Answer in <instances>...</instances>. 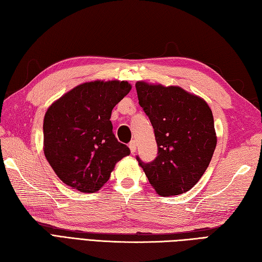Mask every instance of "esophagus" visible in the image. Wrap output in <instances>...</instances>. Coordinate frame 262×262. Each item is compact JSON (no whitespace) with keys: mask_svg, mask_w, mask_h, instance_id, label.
<instances>
[{"mask_svg":"<svg viewBox=\"0 0 262 262\" xmlns=\"http://www.w3.org/2000/svg\"><path fill=\"white\" fill-rule=\"evenodd\" d=\"M128 146H129V149H130L132 154H134L136 152V142L135 141H132Z\"/></svg>","mask_w":262,"mask_h":262,"instance_id":"34e87169","label":"esophagus"}]
</instances>
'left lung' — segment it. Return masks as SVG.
I'll return each instance as SVG.
<instances>
[{"mask_svg":"<svg viewBox=\"0 0 262 262\" xmlns=\"http://www.w3.org/2000/svg\"><path fill=\"white\" fill-rule=\"evenodd\" d=\"M138 103L149 118L158 157L145 163L136 158L161 196H176L196 185L216 147L213 113L204 99L180 86L136 83Z\"/></svg>","mask_w":262,"mask_h":262,"instance_id":"obj_1","label":"left lung"}]
</instances>
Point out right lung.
<instances>
[{
  "label": "right lung",
  "instance_id": "1",
  "mask_svg": "<svg viewBox=\"0 0 262 262\" xmlns=\"http://www.w3.org/2000/svg\"><path fill=\"white\" fill-rule=\"evenodd\" d=\"M127 81H93L56 100L43 118V153L65 185L96 192L130 154L113 133L111 111L129 93Z\"/></svg>",
  "mask_w": 262,
  "mask_h": 262
}]
</instances>
